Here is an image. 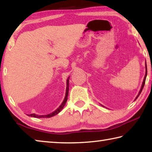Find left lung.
Segmentation results:
<instances>
[{
	"instance_id": "1",
	"label": "left lung",
	"mask_w": 152,
	"mask_h": 152,
	"mask_svg": "<svg viewBox=\"0 0 152 152\" xmlns=\"http://www.w3.org/2000/svg\"><path fill=\"white\" fill-rule=\"evenodd\" d=\"M146 76H147V64H146V61H145V76H144V79H143V83H142V85H141V89H140V92H139V93H138V95L137 96H136V98H135V101L136 99H137L138 98V96H140V94H141V91H142V90H143V86H144V84H145V79H146Z\"/></svg>"
}]
</instances>
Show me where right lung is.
<instances>
[{"label": "right lung", "mask_w": 152, "mask_h": 152, "mask_svg": "<svg viewBox=\"0 0 152 152\" xmlns=\"http://www.w3.org/2000/svg\"><path fill=\"white\" fill-rule=\"evenodd\" d=\"M69 78L70 77H68V79H67L66 81V95H65V98H64V101L62 102V103L60 104V106L57 109L54 111L52 112L51 113H50V114L48 115H36L35 113H33V114H30V115H27L29 117H35V118H50L51 117L55 116V115H58L59 113H60L62 109L64 108V107L65 106L66 102L68 100V91H69Z\"/></svg>", "instance_id": "obj_1"}]
</instances>
